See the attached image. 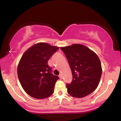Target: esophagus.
I'll use <instances>...</instances> for the list:
<instances>
[{
  "instance_id": "obj_1",
  "label": "esophagus",
  "mask_w": 121,
  "mask_h": 121,
  "mask_svg": "<svg viewBox=\"0 0 121 121\" xmlns=\"http://www.w3.org/2000/svg\"><path fill=\"white\" fill-rule=\"evenodd\" d=\"M59 77H60V79H62V77H63V76H62L61 74H60L59 75Z\"/></svg>"
}]
</instances>
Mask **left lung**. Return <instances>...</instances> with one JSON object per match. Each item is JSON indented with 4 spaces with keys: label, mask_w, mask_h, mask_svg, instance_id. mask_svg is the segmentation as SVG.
<instances>
[{
    "label": "left lung",
    "mask_w": 121,
    "mask_h": 121,
    "mask_svg": "<svg viewBox=\"0 0 121 121\" xmlns=\"http://www.w3.org/2000/svg\"><path fill=\"white\" fill-rule=\"evenodd\" d=\"M66 56L73 80L66 84L67 92L75 98H83L95 91L102 76V65L98 56L81 44L60 48Z\"/></svg>",
    "instance_id": "left-lung-1"
}]
</instances>
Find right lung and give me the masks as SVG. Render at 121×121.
I'll return each mask as SVG.
<instances>
[{"mask_svg":"<svg viewBox=\"0 0 121 121\" xmlns=\"http://www.w3.org/2000/svg\"><path fill=\"white\" fill-rule=\"evenodd\" d=\"M59 49L40 43L27 50L19 63L17 76L23 90L32 98L42 99L52 95L59 77L51 73L48 64L50 57Z\"/></svg>","mask_w":121,"mask_h":121,"instance_id":"right-lung-1","label":"right lung"}]
</instances>
